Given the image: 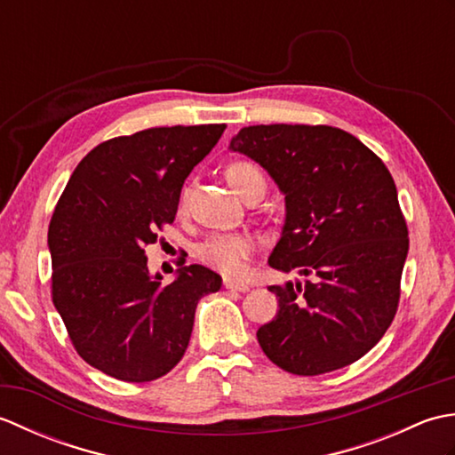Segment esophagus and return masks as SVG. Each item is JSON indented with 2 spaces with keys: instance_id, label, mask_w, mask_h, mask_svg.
Returning a JSON list of instances; mask_svg holds the SVG:
<instances>
[{
  "instance_id": "esophagus-1",
  "label": "esophagus",
  "mask_w": 455,
  "mask_h": 455,
  "mask_svg": "<svg viewBox=\"0 0 455 455\" xmlns=\"http://www.w3.org/2000/svg\"><path fill=\"white\" fill-rule=\"evenodd\" d=\"M222 285H225V289H230V291H240V293H244V291H248V289H250L248 283L236 282V279H228V277H225V282H222Z\"/></svg>"
}]
</instances>
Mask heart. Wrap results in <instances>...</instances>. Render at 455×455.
<instances>
[{
	"label": "heart",
	"mask_w": 455,
	"mask_h": 455,
	"mask_svg": "<svg viewBox=\"0 0 455 455\" xmlns=\"http://www.w3.org/2000/svg\"><path fill=\"white\" fill-rule=\"evenodd\" d=\"M227 181L230 183L240 197L248 199L250 196H262L266 191V178L258 166L250 162H233L225 170ZM189 201V188L186 186L180 191L178 211L186 212ZM256 243L246 235L238 233H219L207 236L197 248V258L203 264L217 269L222 275L238 277L244 274L246 262L254 254Z\"/></svg>",
	"instance_id": "1"
}]
</instances>
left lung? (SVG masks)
<instances>
[{
    "label": "left lung",
    "instance_id": "1",
    "mask_svg": "<svg viewBox=\"0 0 455 455\" xmlns=\"http://www.w3.org/2000/svg\"><path fill=\"white\" fill-rule=\"evenodd\" d=\"M285 193L267 264L305 283L269 285L279 311L258 328L264 354L295 375L350 365L381 340L401 299L409 228L387 166L328 124H254L230 142Z\"/></svg>",
    "mask_w": 455,
    "mask_h": 455
}]
</instances>
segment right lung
<instances>
[{
  "label": "right lung",
  "instance_id": "1",
  "mask_svg": "<svg viewBox=\"0 0 455 455\" xmlns=\"http://www.w3.org/2000/svg\"><path fill=\"white\" fill-rule=\"evenodd\" d=\"M225 129L176 124L105 140L56 203L52 303L82 360L115 379L154 381L176 367L199 299L220 289V275L197 264L164 285L148 274L144 248L176 219L183 181Z\"/></svg>",
  "mask_w": 455,
  "mask_h": 455
}]
</instances>
